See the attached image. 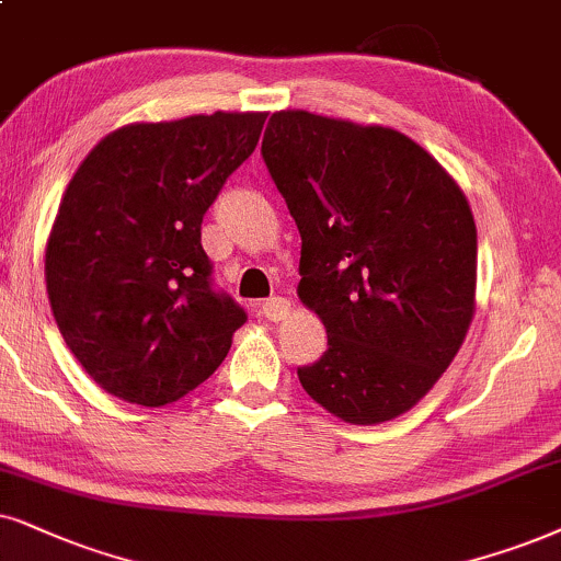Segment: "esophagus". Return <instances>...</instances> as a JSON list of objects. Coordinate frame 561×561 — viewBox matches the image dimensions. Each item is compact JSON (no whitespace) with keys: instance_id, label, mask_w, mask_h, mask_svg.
Returning a JSON list of instances; mask_svg holds the SVG:
<instances>
[{"instance_id":"esophagus-1","label":"esophagus","mask_w":561,"mask_h":561,"mask_svg":"<svg viewBox=\"0 0 561 561\" xmlns=\"http://www.w3.org/2000/svg\"><path fill=\"white\" fill-rule=\"evenodd\" d=\"M261 316L266 318V321H285L289 316V300L287 297H268V300L261 305Z\"/></svg>"}]
</instances>
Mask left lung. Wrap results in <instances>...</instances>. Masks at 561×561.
<instances>
[{
	"label": "left lung",
	"mask_w": 561,
	"mask_h": 561,
	"mask_svg": "<svg viewBox=\"0 0 561 561\" xmlns=\"http://www.w3.org/2000/svg\"><path fill=\"white\" fill-rule=\"evenodd\" d=\"M261 154L302 238L297 295L329 333L297 378L339 420L391 422L448 370L477 310L469 198L388 126L276 111Z\"/></svg>",
	"instance_id": "1"
}]
</instances>
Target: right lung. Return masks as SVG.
<instances>
[{
  "label": "right lung",
  "mask_w": 561,
  "mask_h": 561,
  "mask_svg": "<svg viewBox=\"0 0 561 561\" xmlns=\"http://www.w3.org/2000/svg\"><path fill=\"white\" fill-rule=\"evenodd\" d=\"M266 113L129 124L92 147L46 243L64 342L103 391L165 407L228 357L245 310L211 289L202 219L256 150Z\"/></svg>",
  "instance_id": "1"
}]
</instances>
